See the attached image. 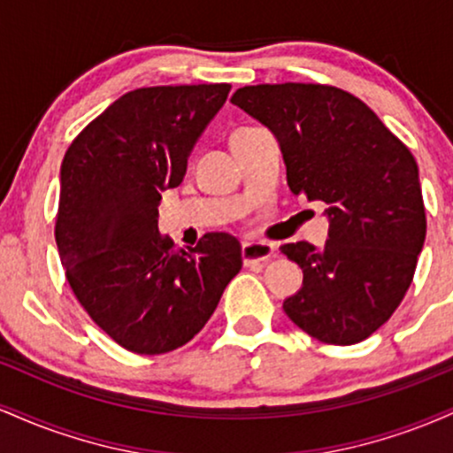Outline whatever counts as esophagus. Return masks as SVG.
Listing matches in <instances>:
<instances>
[{
	"label": "esophagus",
	"instance_id": "obj_1",
	"mask_svg": "<svg viewBox=\"0 0 453 453\" xmlns=\"http://www.w3.org/2000/svg\"><path fill=\"white\" fill-rule=\"evenodd\" d=\"M241 256L244 266H251V264H264L270 257H274V244L264 242V241H251L244 242L241 249Z\"/></svg>",
	"mask_w": 453,
	"mask_h": 453
}]
</instances>
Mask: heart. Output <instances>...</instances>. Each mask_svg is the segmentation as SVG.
<instances>
[{"instance_id":"b5f03b06","label":"heart","mask_w":453,"mask_h":453,"mask_svg":"<svg viewBox=\"0 0 453 453\" xmlns=\"http://www.w3.org/2000/svg\"><path fill=\"white\" fill-rule=\"evenodd\" d=\"M241 129H247V127H241Z\"/></svg>"}]
</instances>
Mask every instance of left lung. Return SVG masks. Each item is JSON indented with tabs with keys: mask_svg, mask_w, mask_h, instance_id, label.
Instances as JSON below:
<instances>
[{
	"mask_svg": "<svg viewBox=\"0 0 453 453\" xmlns=\"http://www.w3.org/2000/svg\"><path fill=\"white\" fill-rule=\"evenodd\" d=\"M232 104L279 138L289 189L327 204L324 247H280L304 273L285 313L327 345L368 339L403 303L424 247L415 157L366 104L339 87L253 85L234 93Z\"/></svg>",
	"mask_w": 453,
	"mask_h": 453,
	"instance_id": "left-lung-1",
	"label": "left lung"
}]
</instances>
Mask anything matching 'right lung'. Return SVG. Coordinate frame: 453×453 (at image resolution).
I'll list each match as a JSON object with an SVG mask.
<instances>
[{"instance_id": "obj_1", "label": "right lung", "mask_w": 453, "mask_h": 453, "mask_svg": "<svg viewBox=\"0 0 453 453\" xmlns=\"http://www.w3.org/2000/svg\"><path fill=\"white\" fill-rule=\"evenodd\" d=\"M230 89L129 91L72 140L61 164L55 241L67 283L123 349L159 356L183 347L242 266L230 234L209 232L185 251L157 230L161 191L180 185L197 136Z\"/></svg>"}]
</instances>
